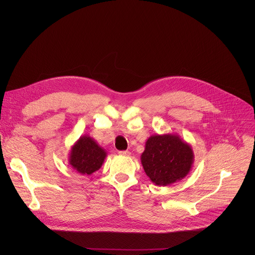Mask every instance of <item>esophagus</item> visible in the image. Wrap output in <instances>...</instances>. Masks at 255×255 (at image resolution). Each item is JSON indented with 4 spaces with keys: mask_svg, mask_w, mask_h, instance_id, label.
I'll return each instance as SVG.
<instances>
[{
    "mask_svg": "<svg viewBox=\"0 0 255 255\" xmlns=\"http://www.w3.org/2000/svg\"><path fill=\"white\" fill-rule=\"evenodd\" d=\"M119 154L124 155V156H129L131 153H130V151H128V150H122V151H119Z\"/></svg>",
    "mask_w": 255,
    "mask_h": 255,
    "instance_id": "obj_1",
    "label": "esophagus"
}]
</instances>
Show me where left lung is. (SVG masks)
Here are the masks:
<instances>
[{
    "label": "left lung",
    "instance_id": "left-lung-1",
    "mask_svg": "<svg viewBox=\"0 0 255 255\" xmlns=\"http://www.w3.org/2000/svg\"><path fill=\"white\" fill-rule=\"evenodd\" d=\"M193 162L191 145L175 134L150 136L141 154L145 173L153 184L163 187L183 179L190 172Z\"/></svg>",
    "mask_w": 255,
    "mask_h": 255
}]
</instances>
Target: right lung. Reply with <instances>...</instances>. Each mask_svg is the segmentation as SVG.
I'll return each instance as SVG.
<instances>
[{
  "mask_svg": "<svg viewBox=\"0 0 255 255\" xmlns=\"http://www.w3.org/2000/svg\"><path fill=\"white\" fill-rule=\"evenodd\" d=\"M107 156V152L90 136L81 137L72 145L69 154V164L82 174H92L97 171Z\"/></svg>",
  "mask_w": 255,
  "mask_h": 255,
  "instance_id": "1",
  "label": "right lung"
}]
</instances>
